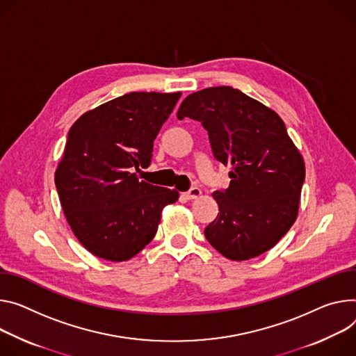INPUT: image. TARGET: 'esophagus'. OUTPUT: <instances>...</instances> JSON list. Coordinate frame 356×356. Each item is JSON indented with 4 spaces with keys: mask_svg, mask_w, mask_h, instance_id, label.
<instances>
[{
    "mask_svg": "<svg viewBox=\"0 0 356 356\" xmlns=\"http://www.w3.org/2000/svg\"><path fill=\"white\" fill-rule=\"evenodd\" d=\"M181 196H183L186 200H195V199H199V197L202 196V190H200L199 187H193V188H190L188 191L183 193Z\"/></svg>",
    "mask_w": 356,
    "mask_h": 356,
    "instance_id": "1",
    "label": "esophagus"
}]
</instances>
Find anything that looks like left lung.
Here are the masks:
<instances>
[{
  "label": "left lung",
  "mask_w": 356,
  "mask_h": 356,
  "mask_svg": "<svg viewBox=\"0 0 356 356\" xmlns=\"http://www.w3.org/2000/svg\"><path fill=\"white\" fill-rule=\"evenodd\" d=\"M177 118L202 122L214 157L232 166L230 186L213 193L220 213L204 229L207 241L233 261L273 248L297 220L305 179L282 119L232 86L188 95Z\"/></svg>",
  "instance_id": "8db88e82"
}]
</instances>
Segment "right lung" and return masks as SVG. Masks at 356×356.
Wrapping results in <instances>:
<instances>
[{
	"mask_svg": "<svg viewBox=\"0 0 356 356\" xmlns=\"http://www.w3.org/2000/svg\"><path fill=\"white\" fill-rule=\"evenodd\" d=\"M180 92H131L85 112L70 129L55 172L63 214L79 243L108 261H127L154 237L179 191L139 180Z\"/></svg>",
	"mask_w": 356,
	"mask_h": 356,
	"instance_id": "right-lung-1",
	"label": "right lung"
}]
</instances>
